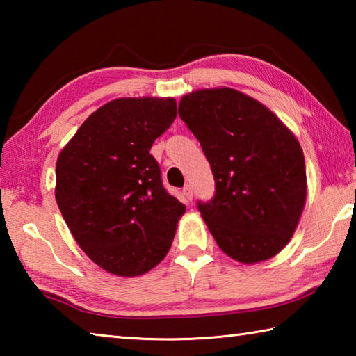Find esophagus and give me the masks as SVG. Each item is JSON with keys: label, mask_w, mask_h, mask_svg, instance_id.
<instances>
[{"label": "esophagus", "mask_w": 356, "mask_h": 356, "mask_svg": "<svg viewBox=\"0 0 356 356\" xmlns=\"http://www.w3.org/2000/svg\"><path fill=\"white\" fill-rule=\"evenodd\" d=\"M184 195L186 197V201H191L193 200V188H191V185H185L184 186Z\"/></svg>", "instance_id": "obj_1"}]
</instances>
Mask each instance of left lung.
Returning <instances> with one entry per match:
<instances>
[{
  "label": "left lung",
  "mask_w": 356,
  "mask_h": 356,
  "mask_svg": "<svg viewBox=\"0 0 356 356\" xmlns=\"http://www.w3.org/2000/svg\"><path fill=\"white\" fill-rule=\"evenodd\" d=\"M179 116L201 143L215 196L197 202L222 252L264 262L292 238L306 202V166L297 138L261 102L232 88L193 91Z\"/></svg>",
  "instance_id": "left-lung-1"
}]
</instances>
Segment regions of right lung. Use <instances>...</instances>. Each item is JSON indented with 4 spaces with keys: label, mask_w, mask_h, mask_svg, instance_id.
I'll list each match as a JSON object with an SVG mask.
<instances>
[{
    "label": "right lung",
    "mask_w": 356,
    "mask_h": 356,
    "mask_svg": "<svg viewBox=\"0 0 356 356\" xmlns=\"http://www.w3.org/2000/svg\"><path fill=\"white\" fill-rule=\"evenodd\" d=\"M176 116L172 97L114 99L58 155V207L75 242L108 273L144 275L171 248L185 206L165 190L150 147Z\"/></svg>",
    "instance_id": "1"
}]
</instances>
